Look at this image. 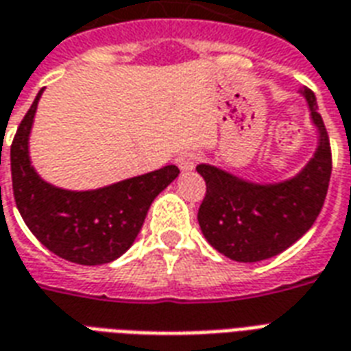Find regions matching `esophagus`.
<instances>
[{"label":"esophagus","instance_id":"1","mask_svg":"<svg viewBox=\"0 0 351 351\" xmlns=\"http://www.w3.org/2000/svg\"><path fill=\"white\" fill-rule=\"evenodd\" d=\"M197 163V154L195 152H180L176 156V165L182 171H191Z\"/></svg>","mask_w":351,"mask_h":351}]
</instances>
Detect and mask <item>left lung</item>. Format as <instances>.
Wrapping results in <instances>:
<instances>
[{"label": "left lung", "instance_id": "1", "mask_svg": "<svg viewBox=\"0 0 351 351\" xmlns=\"http://www.w3.org/2000/svg\"><path fill=\"white\" fill-rule=\"evenodd\" d=\"M301 93L319 131V145L295 178L261 186L213 165H197L206 184L199 226L206 241L233 261L254 263L278 256L297 243L322 213L332 169L331 145L316 95L306 86Z\"/></svg>", "mask_w": 351, "mask_h": 351}]
</instances>
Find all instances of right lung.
<instances>
[{
    "mask_svg": "<svg viewBox=\"0 0 351 351\" xmlns=\"http://www.w3.org/2000/svg\"><path fill=\"white\" fill-rule=\"evenodd\" d=\"M41 93L43 90L22 118L11 145L16 208L37 241L62 259L79 265L110 263L133 244L152 201L180 171L176 165H165L92 191L50 186L39 178L27 156V137Z\"/></svg>",
    "mask_w": 351,
    "mask_h": 351,
    "instance_id": "right-lung-1",
    "label": "right lung"
}]
</instances>
